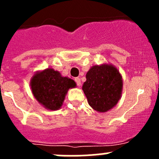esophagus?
Instances as JSON below:
<instances>
[{
    "label": "esophagus",
    "instance_id": "34e87169",
    "mask_svg": "<svg viewBox=\"0 0 159 159\" xmlns=\"http://www.w3.org/2000/svg\"><path fill=\"white\" fill-rule=\"evenodd\" d=\"M75 82L77 83V85H78V87H80V86H81V79H80V78H75Z\"/></svg>",
    "mask_w": 159,
    "mask_h": 159
}]
</instances>
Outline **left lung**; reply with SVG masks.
Instances as JSON below:
<instances>
[{
	"label": "left lung",
	"instance_id": "obj_1",
	"mask_svg": "<svg viewBox=\"0 0 159 159\" xmlns=\"http://www.w3.org/2000/svg\"><path fill=\"white\" fill-rule=\"evenodd\" d=\"M122 76L115 65L103 63L94 65L86 74L82 90L89 105L104 113L114 108L122 94Z\"/></svg>",
	"mask_w": 159,
	"mask_h": 159
}]
</instances>
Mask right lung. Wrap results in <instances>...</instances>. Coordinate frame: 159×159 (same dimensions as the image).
Instances as JSON below:
<instances>
[{"label": "right lung", "instance_id": "1", "mask_svg": "<svg viewBox=\"0 0 159 159\" xmlns=\"http://www.w3.org/2000/svg\"><path fill=\"white\" fill-rule=\"evenodd\" d=\"M30 86L40 105L48 110L57 111L63 105L68 90L77 85L74 80L48 68L35 72L30 78Z\"/></svg>", "mask_w": 159, "mask_h": 159}]
</instances>
